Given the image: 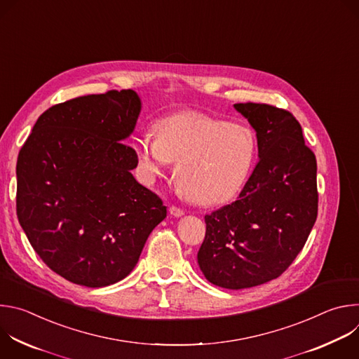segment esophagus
I'll return each instance as SVG.
<instances>
[{
  "instance_id": "34e87169",
  "label": "esophagus",
  "mask_w": 359,
  "mask_h": 359,
  "mask_svg": "<svg viewBox=\"0 0 359 359\" xmlns=\"http://www.w3.org/2000/svg\"><path fill=\"white\" fill-rule=\"evenodd\" d=\"M169 213H170L173 217H182V216L184 215V212H183L182 209L176 208V206H172V208L169 209Z\"/></svg>"
}]
</instances>
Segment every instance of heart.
Segmentation results:
<instances>
[{"instance_id": "b5f03b06", "label": "heart", "mask_w": 359, "mask_h": 359, "mask_svg": "<svg viewBox=\"0 0 359 359\" xmlns=\"http://www.w3.org/2000/svg\"><path fill=\"white\" fill-rule=\"evenodd\" d=\"M155 130L132 144L147 180L177 162L176 180L183 194L200 206H215L231 198L248 177L257 150L248 126L180 112L161 119Z\"/></svg>"}]
</instances>
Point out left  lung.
<instances>
[{"instance_id":"left-lung-1","label":"left lung","mask_w":359,"mask_h":359,"mask_svg":"<svg viewBox=\"0 0 359 359\" xmlns=\"http://www.w3.org/2000/svg\"><path fill=\"white\" fill-rule=\"evenodd\" d=\"M255 130L259 163L238 200L204 217L197 263L229 290L262 285L294 262L317 220V161L298 121L266 104H236Z\"/></svg>"}]
</instances>
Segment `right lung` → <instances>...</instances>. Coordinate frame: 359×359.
<instances>
[{
  "mask_svg": "<svg viewBox=\"0 0 359 359\" xmlns=\"http://www.w3.org/2000/svg\"><path fill=\"white\" fill-rule=\"evenodd\" d=\"M142 100L132 89L75 97L45 111L17 161V215L42 262L99 288L123 280L165 217L132 175Z\"/></svg>",
  "mask_w": 359,
  "mask_h": 359,
  "instance_id": "obj_1",
  "label": "right lung"
}]
</instances>
